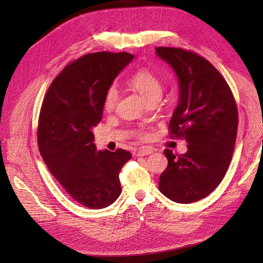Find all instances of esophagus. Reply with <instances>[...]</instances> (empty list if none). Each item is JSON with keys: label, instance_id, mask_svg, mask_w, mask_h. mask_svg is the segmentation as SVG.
<instances>
[{"label": "esophagus", "instance_id": "obj_1", "mask_svg": "<svg viewBox=\"0 0 263 263\" xmlns=\"http://www.w3.org/2000/svg\"><path fill=\"white\" fill-rule=\"evenodd\" d=\"M150 154H153V149L150 148H140L139 150H136L134 155L137 157H144V156H148Z\"/></svg>", "mask_w": 263, "mask_h": 263}]
</instances>
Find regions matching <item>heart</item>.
Returning a JSON list of instances; mask_svg holds the SVG:
<instances>
[{"label":"heart","instance_id":"b5f03b06","mask_svg":"<svg viewBox=\"0 0 263 263\" xmlns=\"http://www.w3.org/2000/svg\"><path fill=\"white\" fill-rule=\"evenodd\" d=\"M128 85L140 92L144 98L150 102L155 99H160L163 92V83L159 77L149 69H141L128 79ZM119 100V92L115 85H110L103 96V108L107 112L115 109ZM137 136L145 139V132L139 131Z\"/></svg>","mask_w":263,"mask_h":263}]
</instances>
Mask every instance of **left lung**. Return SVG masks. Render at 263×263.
<instances>
[{"label": "left lung", "instance_id": "1", "mask_svg": "<svg viewBox=\"0 0 263 263\" xmlns=\"http://www.w3.org/2000/svg\"><path fill=\"white\" fill-rule=\"evenodd\" d=\"M179 80V102L170 121V135L184 139L187 151L175 156L164 150L168 165L159 190L179 203L198 201L223 180L238 131V108L227 82L197 53L181 48H156Z\"/></svg>", "mask_w": 263, "mask_h": 263}]
</instances>
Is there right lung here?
Listing matches in <instances>:
<instances>
[{
  "label": "right lung",
  "instance_id": "add662e5",
  "mask_svg": "<svg viewBox=\"0 0 263 263\" xmlns=\"http://www.w3.org/2000/svg\"><path fill=\"white\" fill-rule=\"evenodd\" d=\"M133 58L106 51L79 58L52 81L40 108V155L68 194L90 209L119 197V173L132 157L120 148L98 151L91 130L102 119L105 90Z\"/></svg>",
  "mask_w": 263,
  "mask_h": 263
}]
</instances>
